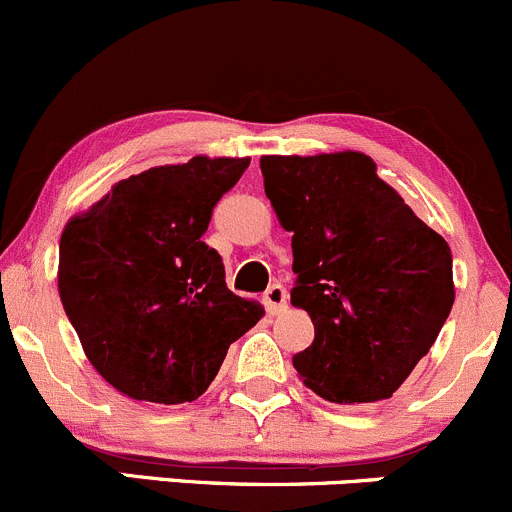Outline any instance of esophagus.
Here are the masks:
<instances>
[{
    "mask_svg": "<svg viewBox=\"0 0 512 512\" xmlns=\"http://www.w3.org/2000/svg\"><path fill=\"white\" fill-rule=\"evenodd\" d=\"M262 299H265V307L270 314H280L287 309V289L282 285H272Z\"/></svg>",
    "mask_w": 512,
    "mask_h": 512,
    "instance_id": "34e87169",
    "label": "esophagus"
}]
</instances>
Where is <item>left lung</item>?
<instances>
[{
  "label": "left lung",
  "mask_w": 512,
  "mask_h": 512,
  "mask_svg": "<svg viewBox=\"0 0 512 512\" xmlns=\"http://www.w3.org/2000/svg\"><path fill=\"white\" fill-rule=\"evenodd\" d=\"M260 168L292 232V304L314 324L294 369L332 404L391 399L451 314V247L364 153L262 156Z\"/></svg>",
  "instance_id": "obj_1"
}]
</instances>
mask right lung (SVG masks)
<instances>
[{
    "label": "right lung",
    "instance_id": "obj_1",
    "mask_svg": "<svg viewBox=\"0 0 512 512\" xmlns=\"http://www.w3.org/2000/svg\"><path fill=\"white\" fill-rule=\"evenodd\" d=\"M250 158L195 156L131 175L59 242V294L86 356L136 401H195L265 309L225 285L203 242L213 208Z\"/></svg>",
    "mask_w": 512,
    "mask_h": 512
}]
</instances>
